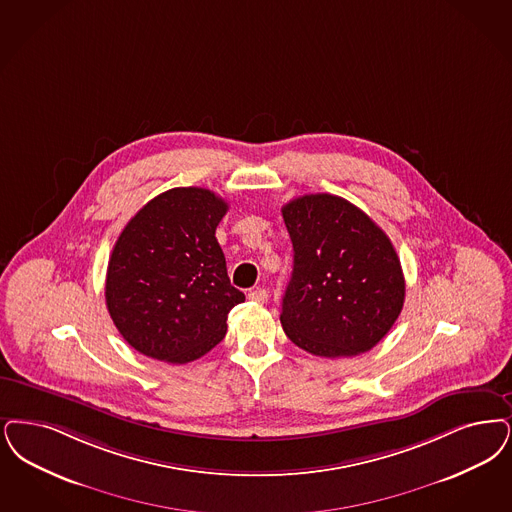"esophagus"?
Listing matches in <instances>:
<instances>
[{
	"instance_id": "1",
	"label": "esophagus",
	"mask_w": 512,
	"mask_h": 512,
	"mask_svg": "<svg viewBox=\"0 0 512 512\" xmlns=\"http://www.w3.org/2000/svg\"><path fill=\"white\" fill-rule=\"evenodd\" d=\"M247 297L255 303H266L268 301V291L266 289H253Z\"/></svg>"
}]
</instances>
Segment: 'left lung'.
Masks as SVG:
<instances>
[{
    "instance_id": "obj_1",
    "label": "left lung",
    "mask_w": 512,
    "mask_h": 512,
    "mask_svg": "<svg viewBox=\"0 0 512 512\" xmlns=\"http://www.w3.org/2000/svg\"><path fill=\"white\" fill-rule=\"evenodd\" d=\"M293 272L280 322L287 337L324 358L375 347L404 307L406 280L389 236L333 194H307L282 207Z\"/></svg>"
}]
</instances>
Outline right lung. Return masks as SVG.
I'll list each match as a JSON object with an SVG mask.
<instances>
[{
  "instance_id": "right-lung-1",
  "label": "right lung",
  "mask_w": 512,
  "mask_h": 512,
  "mask_svg": "<svg viewBox=\"0 0 512 512\" xmlns=\"http://www.w3.org/2000/svg\"><path fill=\"white\" fill-rule=\"evenodd\" d=\"M228 204L198 186L171 188L143 205L112 249L106 307L144 356L192 362L223 341L226 318L246 295L230 286L215 238Z\"/></svg>"
}]
</instances>
